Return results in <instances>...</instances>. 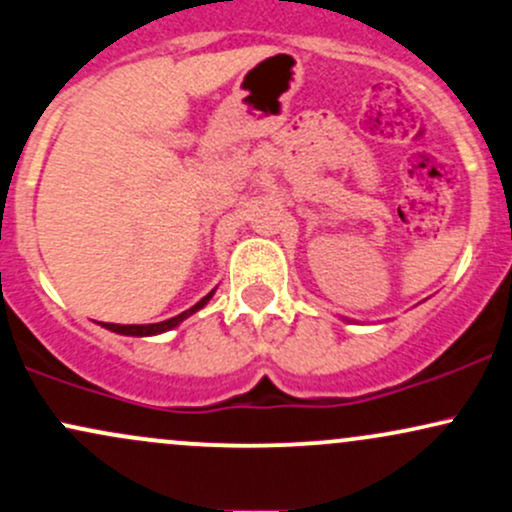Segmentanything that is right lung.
<instances>
[{
	"label": "right lung",
	"instance_id": "1",
	"mask_svg": "<svg viewBox=\"0 0 512 512\" xmlns=\"http://www.w3.org/2000/svg\"><path fill=\"white\" fill-rule=\"evenodd\" d=\"M216 294V289L209 291V294L204 296L199 303H194L192 308H187L184 313H179V316L174 318H167V320H160V323H148V325H121V323H101V328L111 330V333H119V335H133V338H150V335H160V333H167V330L177 328L182 320H187L189 316H194L196 311H201V308L206 306V303L211 301V296Z\"/></svg>",
	"mask_w": 512,
	"mask_h": 512
}]
</instances>
